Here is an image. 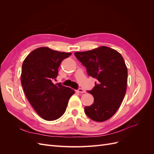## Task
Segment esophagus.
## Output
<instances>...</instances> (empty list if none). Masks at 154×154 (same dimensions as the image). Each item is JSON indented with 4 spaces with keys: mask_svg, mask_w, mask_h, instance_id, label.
Instances as JSON below:
<instances>
[{
    "mask_svg": "<svg viewBox=\"0 0 154 154\" xmlns=\"http://www.w3.org/2000/svg\"><path fill=\"white\" fill-rule=\"evenodd\" d=\"M76 92H80V93H85V91L84 90H83L82 88H79V89H78L77 91H76Z\"/></svg>",
    "mask_w": 154,
    "mask_h": 154,
    "instance_id": "34e87169",
    "label": "esophagus"
}]
</instances>
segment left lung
<instances>
[{
	"label": "left lung",
	"mask_w": 154,
	"mask_h": 154,
	"mask_svg": "<svg viewBox=\"0 0 154 154\" xmlns=\"http://www.w3.org/2000/svg\"><path fill=\"white\" fill-rule=\"evenodd\" d=\"M74 55L86 67L88 75L97 80L88 91L94 100L85 107V113L95 122H105L119 109L127 91L128 71L124 59L117 51L106 46Z\"/></svg>",
	"instance_id": "left-lung-1"
}]
</instances>
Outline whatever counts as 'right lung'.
Wrapping results in <instances>:
<instances>
[{
	"instance_id": "add662e5",
	"label": "right lung",
	"mask_w": 154,
	"mask_h": 154,
	"mask_svg": "<svg viewBox=\"0 0 154 154\" xmlns=\"http://www.w3.org/2000/svg\"><path fill=\"white\" fill-rule=\"evenodd\" d=\"M71 54L41 47L31 51L23 62L20 76L23 89L36 113L45 120L61 117L70 97L75 93L60 83H53L62 60Z\"/></svg>"
}]
</instances>
